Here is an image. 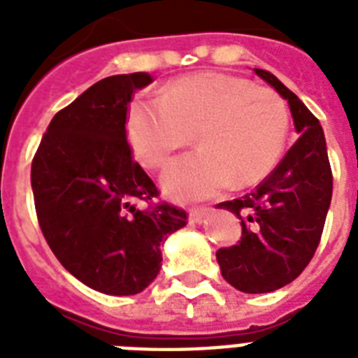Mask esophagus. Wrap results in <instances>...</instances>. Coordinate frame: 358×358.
Returning <instances> with one entry per match:
<instances>
[{
  "label": "esophagus",
  "mask_w": 358,
  "mask_h": 358,
  "mask_svg": "<svg viewBox=\"0 0 358 358\" xmlns=\"http://www.w3.org/2000/svg\"><path fill=\"white\" fill-rule=\"evenodd\" d=\"M208 212H210V208H206V206L191 208V210H189V221H191V223H201L202 219L208 215Z\"/></svg>",
  "instance_id": "esophagus-1"
}]
</instances>
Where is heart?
<instances>
[{
	"label": "heart",
	"instance_id": "heart-1",
	"mask_svg": "<svg viewBox=\"0 0 358 358\" xmlns=\"http://www.w3.org/2000/svg\"><path fill=\"white\" fill-rule=\"evenodd\" d=\"M288 131V108L277 92L219 72L182 78L128 115L135 156L150 169L163 167L196 134L201 148L163 171V189L178 201L262 182L277 167Z\"/></svg>",
	"mask_w": 358,
	"mask_h": 358
}]
</instances>
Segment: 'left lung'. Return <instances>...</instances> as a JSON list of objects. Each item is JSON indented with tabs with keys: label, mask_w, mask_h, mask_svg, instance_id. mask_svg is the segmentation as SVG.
<instances>
[{
	"label": "left lung",
	"mask_w": 358,
	"mask_h": 358,
	"mask_svg": "<svg viewBox=\"0 0 358 358\" xmlns=\"http://www.w3.org/2000/svg\"><path fill=\"white\" fill-rule=\"evenodd\" d=\"M289 103L297 141L252 193L217 204L241 219L238 245L215 252L221 275L245 294H267L299 277L325 227L333 171L320 120L271 72L255 69Z\"/></svg>",
	"instance_id": "8db88e82"
}]
</instances>
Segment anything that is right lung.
Segmentation results:
<instances>
[{"label": "right lung", "instance_id": "1", "mask_svg": "<svg viewBox=\"0 0 358 358\" xmlns=\"http://www.w3.org/2000/svg\"><path fill=\"white\" fill-rule=\"evenodd\" d=\"M150 81L135 72L89 87L55 113L31 163L50 249L78 280L108 295L143 292L162 269V241L187 224L185 210L156 202L159 191L126 139L129 102Z\"/></svg>", "mask_w": 358, "mask_h": 358}]
</instances>
